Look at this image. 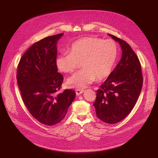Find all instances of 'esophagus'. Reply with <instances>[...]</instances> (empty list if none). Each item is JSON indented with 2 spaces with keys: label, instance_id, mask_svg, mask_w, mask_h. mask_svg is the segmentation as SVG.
Listing matches in <instances>:
<instances>
[{
  "label": "esophagus",
  "instance_id": "1",
  "mask_svg": "<svg viewBox=\"0 0 158 158\" xmlns=\"http://www.w3.org/2000/svg\"><path fill=\"white\" fill-rule=\"evenodd\" d=\"M84 91H85V90L83 88H77L76 90H75V92H76L77 95H80L82 93H83Z\"/></svg>",
  "mask_w": 158,
  "mask_h": 158
}]
</instances>
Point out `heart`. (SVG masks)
<instances>
[{"label": "heart", "instance_id": "obj_1", "mask_svg": "<svg viewBox=\"0 0 158 158\" xmlns=\"http://www.w3.org/2000/svg\"><path fill=\"white\" fill-rule=\"evenodd\" d=\"M118 53V44L112 39L85 37L73 43L70 52L59 54L56 65L61 72L72 73L81 63L83 68L68 79V84L81 88L95 79L102 80L108 77L117 60Z\"/></svg>", "mask_w": 158, "mask_h": 158}]
</instances>
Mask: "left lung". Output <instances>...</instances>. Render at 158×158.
I'll use <instances>...</instances> for the list:
<instances>
[{
    "label": "left lung",
    "instance_id": "left-lung-1",
    "mask_svg": "<svg viewBox=\"0 0 158 158\" xmlns=\"http://www.w3.org/2000/svg\"><path fill=\"white\" fill-rule=\"evenodd\" d=\"M122 49L119 63L97 90L94 106L97 117L108 124L125 119L132 110L143 86L141 66L137 55L126 42L109 34Z\"/></svg>",
    "mask_w": 158,
    "mask_h": 158
}]
</instances>
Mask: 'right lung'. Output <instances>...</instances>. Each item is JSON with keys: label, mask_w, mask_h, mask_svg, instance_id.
I'll return each mask as SVG.
<instances>
[{"label": "right lung", "mask_w": 158, "mask_h": 158, "mask_svg": "<svg viewBox=\"0 0 158 158\" xmlns=\"http://www.w3.org/2000/svg\"><path fill=\"white\" fill-rule=\"evenodd\" d=\"M63 35L47 37L34 43L20 59L17 80L23 101L34 118L52 126L62 121L75 98L72 89L57 93L63 82L57 72V43Z\"/></svg>", "instance_id": "1"}]
</instances>
